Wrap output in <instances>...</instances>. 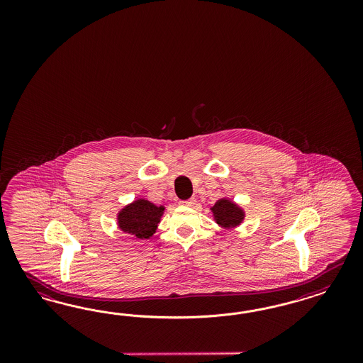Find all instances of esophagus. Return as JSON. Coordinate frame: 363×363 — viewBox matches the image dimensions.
<instances>
[{
  "label": "esophagus",
  "mask_w": 363,
  "mask_h": 363,
  "mask_svg": "<svg viewBox=\"0 0 363 363\" xmlns=\"http://www.w3.org/2000/svg\"><path fill=\"white\" fill-rule=\"evenodd\" d=\"M179 205L191 208V206H194V205H196V198H189L186 201H181V202H179Z\"/></svg>",
  "instance_id": "esophagus-1"
}]
</instances>
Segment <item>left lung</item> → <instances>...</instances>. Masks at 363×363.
I'll return each instance as SVG.
<instances>
[{"mask_svg": "<svg viewBox=\"0 0 363 363\" xmlns=\"http://www.w3.org/2000/svg\"><path fill=\"white\" fill-rule=\"evenodd\" d=\"M211 211L217 223H220L223 228H234L240 225L245 217L243 210L226 198L218 199L211 208Z\"/></svg>", "mask_w": 363, "mask_h": 363, "instance_id": "left-lung-1", "label": "left lung"}]
</instances>
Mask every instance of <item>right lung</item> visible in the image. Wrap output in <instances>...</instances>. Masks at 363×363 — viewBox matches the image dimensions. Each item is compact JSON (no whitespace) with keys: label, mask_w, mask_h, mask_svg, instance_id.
<instances>
[{"label":"right lung","mask_w":363,"mask_h":363,"mask_svg":"<svg viewBox=\"0 0 363 363\" xmlns=\"http://www.w3.org/2000/svg\"><path fill=\"white\" fill-rule=\"evenodd\" d=\"M164 210V206H155L146 199H137L120 211L118 226L123 233L137 238H149L155 233Z\"/></svg>","instance_id":"1"}]
</instances>
